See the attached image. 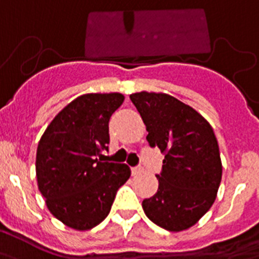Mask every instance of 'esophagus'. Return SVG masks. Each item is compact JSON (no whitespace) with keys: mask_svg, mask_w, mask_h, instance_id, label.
I'll return each instance as SVG.
<instances>
[{"mask_svg":"<svg viewBox=\"0 0 259 259\" xmlns=\"http://www.w3.org/2000/svg\"><path fill=\"white\" fill-rule=\"evenodd\" d=\"M143 172V168L142 167H134L132 168V173L133 176H137V175H141Z\"/></svg>","mask_w":259,"mask_h":259,"instance_id":"esophagus-1","label":"esophagus"}]
</instances>
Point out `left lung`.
<instances>
[{
  "instance_id": "1",
  "label": "left lung",
  "mask_w": 259,
  "mask_h": 259,
  "mask_svg": "<svg viewBox=\"0 0 259 259\" xmlns=\"http://www.w3.org/2000/svg\"><path fill=\"white\" fill-rule=\"evenodd\" d=\"M151 147L164 154L157 192L143 199L152 223L170 232L194 226L211 208L222 181V160L210 123L190 105L163 92L130 95Z\"/></svg>"
}]
</instances>
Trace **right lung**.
Masks as SVG:
<instances>
[{
  "label": "right lung",
  "mask_w": 259,
  "mask_h": 259,
  "mask_svg": "<svg viewBox=\"0 0 259 259\" xmlns=\"http://www.w3.org/2000/svg\"><path fill=\"white\" fill-rule=\"evenodd\" d=\"M125 96L84 94L52 120L36 151V177L52 215L65 226L87 231L111 211L117 190L130 177L126 164L100 161L108 150L109 118Z\"/></svg>",
  "instance_id": "obj_1"
}]
</instances>
